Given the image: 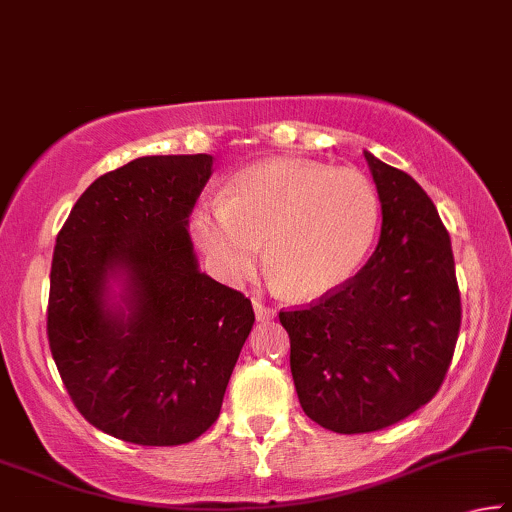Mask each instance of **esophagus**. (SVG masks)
Wrapping results in <instances>:
<instances>
[{
	"label": "esophagus",
	"mask_w": 512,
	"mask_h": 512,
	"mask_svg": "<svg viewBox=\"0 0 512 512\" xmlns=\"http://www.w3.org/2000/svg\"><path fill=\"white\" fill-rule=\"evenodd\" d=\"M254 311H256V318L258 320H270L274 318V311L270 306H265L261 300H254Z\"/></svg>",
	"instance_id": "obj_1"
}]
</instances>
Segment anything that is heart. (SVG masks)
Returning <instances> with one entry per match:
<instances>
[{"label":"heart","instance_id":"obj_1","mask_svg":"<svg viewBox=\"0 0 512 512\" xmlns=\"http://www.w3.org/2000/svg\"><path fill=\"white\" fill-rule=\"evenodd\" d=\"M380 226V194L355 169L272 160L245 169L224 201L194 212L199 247L226 281L267 267L293 300L334 293L364 263Z\"/></svg>","mask_w":512,"mask_h":512}]
</instances>
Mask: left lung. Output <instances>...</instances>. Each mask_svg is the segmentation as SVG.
<instances>
[{"instance_id":"8db88e82","label":"left lung","mask_w":512,"mask_h":512,"mask_svg":"<svg viewBox=\"0 0 512 512\" xmlns=\"http://www.w3.org/2000/svg\"><path fill=\"white\" fill-rule=\"evenodd\" d=\"M364 155L382 203L373 256L334 293L279 311L302 410L341 435L389 428L430 403L462 320L435 203L405 171Z\"/></svg>"}]
</instances>
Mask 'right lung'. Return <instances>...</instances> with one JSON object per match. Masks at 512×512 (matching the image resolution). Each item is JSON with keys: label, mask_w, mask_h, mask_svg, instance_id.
Segmentation results:
<instances>
[{"label": "right lung", "mask_w": 512, "mask_h": 512, "mask_svg": "<svg viewBox=\"0 0 512 512\" xmlns=\"http://www.w3.org/2000/svg\"><path fill=\"white\" fill-rule=\"evenodd\" d=\"M210 167L206 153L137 157L93 180L57 235L50 352L77 412L123 442L201 437L254 327L251 300L199 272L187 233ZM119 269L128 317L104 304Z\"/></svg>", "instance_id": "right-lung-1"}]
</instances>
